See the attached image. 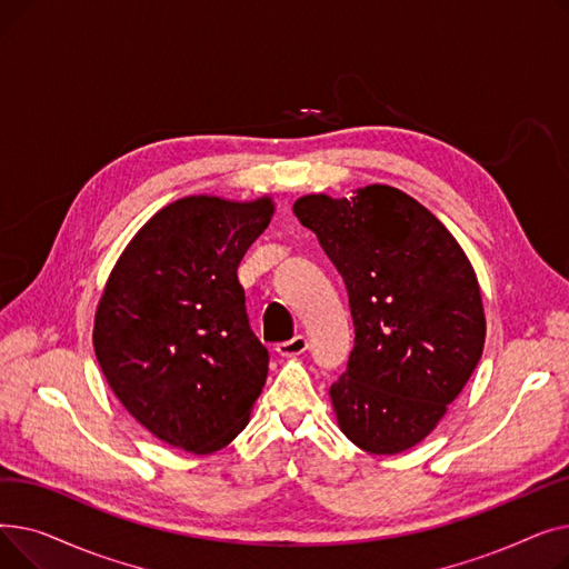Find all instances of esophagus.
I'll return each mask as SVG.
<instances>
[{
  "label": "esophagus",
  "mask_w": 569,
  "mask_h": 569,
  "mask_svg": "<svg viewBox=\"0 0 569 569\" xmlns=\"http://www.w3.org/2000/svg\"><path fill=\"white\" fill-rule=\"evenodd\" d=\"M307 348H309V341H307V337L297 335V337H292L290 341H283V343H279V346H277V352H279L281 357H297V355H302Z\"/></svg>",
  "instance_id": "1"
}]
</instances>
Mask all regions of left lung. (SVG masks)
Masks as SVG:
<instances>
[{"label":"left lung","instance_id":"obj_1","mask_svg":"<svg viewBox=\"0 0 569 569\" xmlns=\"http://www.w3.org/2000/svg\"><path fill=\"white\" fill-rule=\"evenodd\" d=\"M343 277L355 325L348 369L330 387L337 425L369 455L422 442L480 362V283L455 234L408 193L369 184L292 204Z\"/></svg>","mask_w":569,"mask_h":569}]
</instances>
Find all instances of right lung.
Listing matches in <instances>:
<instances>
[{
  "label": "right lung",
  "instance_id": "1",
  "mask_svg": "<svg viewBox=\"0 0 569 569\" xmlns=\"http://www.w3.org/2000/svg\"><path fill=\"white\" fill-rule=\"evenodd\" d=\"M272 196L179 198L117 258L94 313L101 371L136 422L191 455L223 450L267 380L237 267L274 217Z\"/></svg>",
  "mask_w": 569,
  "mask_h": 569
}]
</instances>
